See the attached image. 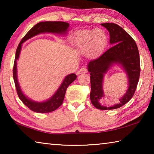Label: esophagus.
<instances>
[{
	"instance_id": "1",
	"label": "esophagus",
	"mask_w": 154,
	"mask_h": 154,
	"mask_svg": "<svg viewBox=\"0 0 154 154\" xmlns=\"http://www.w3.org/2000/svg\"><path fill=\"white\" fill-rule=\"evenodd\" d=\"M88 72L87 69H85V68H82V69H80L79 71H77V74H83V73H86V72Z\"/></svg>"
}]
</instances>
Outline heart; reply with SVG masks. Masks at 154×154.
I'll return each mask as SVG.
<instances>
[{"label":"heart","mask_w":154,"mask_h":154,"mask_svg":"<svg viewBox=\"0 0 154 154\" xmlns=\"http://www.w3.org/2000/svg\"><path fill=\"white\" fill-rule=\"evenodd\" d=\"M106 42V36L103 31L93 29L78 32L72 40V45L77 51L83 52L87 58H92L102 53Z\"/></svg>","instance_id":"b5f03b06"}]
</instances>
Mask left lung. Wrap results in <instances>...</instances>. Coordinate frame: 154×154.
I'll return each mask as SVG.
<instances>
[{
    "instance_id": "left-lung-1",
    "label": "left lung",
    "mask_w": 154,
    "mask_h": 154,
    "mask_svg": "<svg viewBox=\"0 0 154 154\" xmlns=\"http://www.w3.org/2000/svg\"><path fill=\"white\" fill-rule=\"evenodd\" d=\"M110 35L111 48L99 58L91 60L88 64L90 72L91 92L90 98L92 105L100 110H110L121 107L133 96L140 76V58L136 43L128 33L114 23H104ZM114 64L121 66L128 77L129 87L120 102L113 106H103L100 100L104 95L103 91V77Z\"/></svg>"
}]
</instances>
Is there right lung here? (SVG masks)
<instances>
[{
	"label": "right lung",
	"mask_w": 154,
	"mask_h": 154,
	"mask_svg": "<svg viewBox=\"0 0 154 154\" xmlns=\"http://www.w3.org/2000/svg\"><path fill=\"white\" fill-rule=\"evenodd\" d=\"M69 23L64 22H49V21H47V22H39L28 31L26 35L21 40L19 45H18L16 53H15L14 71H13L15 88H16L17 95L19 96L20 100L22 101V103L26 106H28L30 110L36 112V113H49V112L54 111L58 109L62 105V102H63L67 88L69 86V85L71 83L73 82L76 79L77 75L74 73L66 75L64 77L61 85H60L58 90H56L55 94L51 98H49L45 101L36 102V101L31 100V99L28 98L23 93L17 79V60L19 59L22 43L33 37V36L42 33H53L58 34V35H66L68 32V30H69Z\"/></svg>",
	"instance_id": "obj_1"
}]
</instances>
